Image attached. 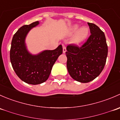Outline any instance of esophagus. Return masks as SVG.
Segmentation results:
<instances>
[{"instance_id":"1","label":"esophagus","mask_w":120,"mask_h":120,"mask_svg":"<svg viewBox=\"0 0 120 120\" xmlns=\"http://www.w3.org/2000/svg\"><path fill=\"white\" fill-rule=\"evenodd\" d=\"M66 52V48L64 45H63V53H65Z\"/></svg>"}]
</instances>
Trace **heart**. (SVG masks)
<instances>
[{"label": "heart", "instance_id": "obj_1", "mask_svg": "<svg viewBox=\"0 0 120 120\" xmlns=\"http://www.w3.org/2000/svg\"><path fill=\"white\" fill-rule=\"evenodd\" d=\"M78 26L77 25H75V26H74L73 28V31H76L78 29ZM88 34V29L86 27H82L81 29H79L78 30V31L77 32V34H76L75 37L74 41L75 42H79L80 41H81L82 39L85 38L87 36Z\"/></svg>", "mask_w": 120, "mask_h": 120}]
</instances>
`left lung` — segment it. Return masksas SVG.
<instances>
[{"label": "left lung", "instance_id": "8db88e82", "mask_svg": "<svg viewBox=\"0 0 120 120\" xmlns=\"http://www.w3.org/2000/svg\"><path fill=\"white\" fill-rule=\"evenodd\" d=\"M90 35L81 46L70 44L67 46V67L71 77L87 83L98 77L105 67L108 47L104 32L96 25L88 22Z\"/></svg>", "mask_w": 120, "mask_h": 120}]
</instances>
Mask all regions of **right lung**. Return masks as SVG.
Masks as SVG:
<instances>
[{"label": "right lung", "mask_w": 120, "mask_h": 120, "mask_svg": "<svg viewBox=\"0 0 120 120\" xmlns=\"http://www.w3.org/2000/svg\"><path fill=\"white\" fill-rule=\"evenodd\" d=\"M39 24V21L23 25L13 36L10 58L13 70L17 75L25 82L38 85L48 79L53 64L63 53L60 45L53 50H45L38 55L28 53L25 45V38L32 28Z\"/></svg>", "instance_id": "obj_1"}]
</instances>
